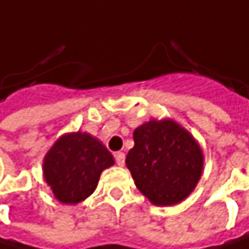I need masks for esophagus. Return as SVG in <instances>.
<instances>
[{
    "label": "esophagus",
    "mask_w": 249,
    "mask_h": 249,
    "mask_svg": "<svg viewBox=\"0 0 249 249\" xmlns=\"http://www.w3.org/2000/svg\"><path fill=\"white\" fill-rule=\"evenodd\" d=\"M114 158H116V162H117V165H124V160H126V155L123 154V152H116L114 154Z\"/></svg>",
    "instance_id": "1"
}]
</instances>
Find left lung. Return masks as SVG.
<instances>
[{"mask_svg":"<svg viewBox=\"0 0 249 249\" xmlns=\"http://www.w3.org/2000/svg\"><path fill=\"white\" fill-rule=\"evenodd\" d=\"M133 141L126 167L136 187L157 206L183 201L203 173V152L196 139L178 123L165 119L136 127Z\"/></svg>","mask_w":249,"mask_h":249,"instance_id":"left-lung-1","label":"left lung"}]
</instances>
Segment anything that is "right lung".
Returning a JSON list of instances; mask_svg holds the SVG:
<instances>
[{"instance_id":"1","label":"right lung","mask_w":249,"mask_h":249,"mask_svg":"<svg viewBox=\"0 0 249 249\" xmlns=\"http://www.w3.org/2000/svg\"><path fill=\"white\" fill-rule=\"evenodd\" d=\"M113 164V155L98 139L75 132L63 135L49 149L43 174L61 203L76 204L94 193L100 174Z\"/></svg>"}]
</instances>
